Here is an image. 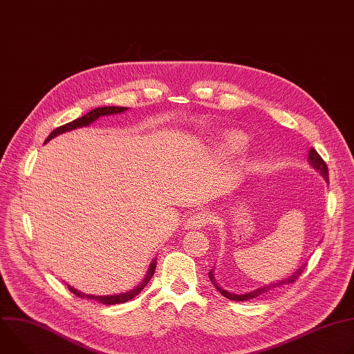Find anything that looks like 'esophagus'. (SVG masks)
Listing matches in <instances>:
<instances>
[{
  "label": "esophagus",
  "mask_w": 354,
  "mask_h": 354,
  "mask_svg": "<svg viewBox=\"0 0 354 354\" xmlns=\"http://www.w3.org/2000/svg\"><path fill=\"white\" fill-rule=\"evenodd\" d=\"M212 221L210 216L207 213L203 212H198L192 214L187 221H186V228H203L206 227L209 223Z\"/></svg>",
  "instance_id": "obj_1"
}]
</instances>
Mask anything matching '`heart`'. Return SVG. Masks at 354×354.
<instances>
[{"mask_svg":"<svg viewBox=\"0 0 354 354\" xmlns=\"http://www.w3.org/2000/svg\"><path fill=\"white\" fill-rule=\"evenodd\" d=\"M243 144H245V137L239 133H232L227 137V145L231 149H239L243 147Z\"/></svg>","mask_w":354,"mask_h":354,"instance_id":"b5f03b06","label":"heart"}]
</instances>
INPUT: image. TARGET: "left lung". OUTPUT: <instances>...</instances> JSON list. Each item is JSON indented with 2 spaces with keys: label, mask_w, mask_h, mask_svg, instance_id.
I'll list each match as a JSON object with an SVG mask.
<instances>
[{
  "label": "left lung",
  "mask_w": 354,
  "mask_h": 354,
  "mask_svg": "<svg viewBox=\"0 0 354 354\" xmlns=\"http://www.w3.org/2000/svg\"><path fill=\"white\" fill-rule=\"evenodd\" d=\"M308 162L313 165V168L314 169H317V171H319L321 172V175L325 178V180L326 182H329V174H328V167H326V164H325V161L321 158V156L317 153V151L314 149V148H311L310 149V154H308ZM301 274V269L298 270V272H295V274H292V276H290L288 279H286V280H281V281H277V283H273V284H269V286H265V287H261V288H258V290H255V291H250V292H246V294H232V292H228L227 290H224V288H221L218 284H217V281H216V279H214V272H213V269L209 272V277H210V281L213 283V286L225 297V298H228V299H232V301H248V299H254V298H257V297H261V295H263V294H266V292H270V291H273V290H276L277 287H281L283 284H290V283H294L297 279H298V276Z\"/></svg>",
  "instance_id": "left-lung-1"
}]
</instances>
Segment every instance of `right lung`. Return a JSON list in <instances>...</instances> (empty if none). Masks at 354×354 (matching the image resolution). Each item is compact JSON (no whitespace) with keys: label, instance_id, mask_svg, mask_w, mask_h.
Returning a JSON list of instances; mask_svg holds the SVG:
<instances>
[{"label":"right lung","instance_id":"add662e5","mask_svg":"<svg viewBox=\"0 0 354 354\" xmlns=\"http://www.w3.org/2000/svg\"><path fill=\"white\" fill-rule=\"evenodd\" d=\"M127 111V108H119V106H105V108H96L93 111H91L89 113L84 115L82 118L80 119H75L67 124H63L60 127H57L56 130H53L52 133H50V136L46 138L44 142L50 141L52 138H55L56 136L62 134V133H66V131H70V130H74V129H78V127H84V126H89L92 122H95L97 118L100 116H106V115H116V113H122ZM156 266H157V259H154L153 262H151L149 265V269L147 272V276L145 279L142 280V283H140L136 288H133L131 291H127V292H123V294H116V295H92V294H84L78 290H75L74 287L68 286V290L75 294L77 297L80 298H89V299H95V301H99L102 302V304H106V306H112V304H122V302H126L131 298H134L137 294H140L142 291V288L147 286V283L149 281V279L154 276V272H156Z\"/></svg>","mask_w":354,"mask_h":354}]
</instances>
